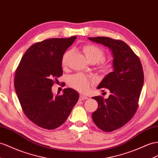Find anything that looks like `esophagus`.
Masks as SVG:
<instances>
[{"instance_id":"esophagus-1","label":"esophagus","mask_w":158,"mask_h":158,"mask_svg":"<svg viewBox=\"0 0 158 158\" xmlns=\"http://www.w3.org/2000/svg\"><path fill=\"white\" fill-rule=\"evenodd\" d=\"M88 99V97L87 95H85L83 94H81L80 95V99L81 100H85Z\"/></svg>"}]
</instances>
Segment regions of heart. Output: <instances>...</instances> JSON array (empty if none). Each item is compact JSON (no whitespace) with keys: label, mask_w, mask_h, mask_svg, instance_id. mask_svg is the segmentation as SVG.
<instances>
[{"label":"heart","mask_w":158,"mask_h":158,"mask_svg":"<svg viewBox=\"0 0 158 158\" xmlns=\"http://www.w3.org/2000/svg\"><path fill=\"white\" fill-rule=\"evenodd\" d=\"M83 52L86 59L89 63H97L101 61L105 56V52L102 48L95 44H87L83 47ZM71 55V51L64 52L62 57V64L66 66L68 60ZM101 68L103 71H107L110 67L106 63H103ZM91 81L81 74H75L69 78V84L71 87L80 91H86L89 88Z\"/></svg>","instance_id":"b5f03b06"}]
</instances>
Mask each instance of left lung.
Returning a JSON list of instances; mask_svg holds the SVG:
<instances>
[{
    "instance_id": "obj_1",
    "label": "left lung",
    "mask_w": 158,
    "mask_h": 158,
    "mask_svg": "<svg viewBox=\"0 0 158 158\" xmlns=\"http://www.w3.org/2000/svg\"><path fill=\"white\" fill-rule=\"evenodd\" d=\"M88 39L112 52L114 71L97 87L108 89L111 95L105 99L101 96L93 98L98 102V108L93 113L92 118L102 130L113 131L123 126L135 114L143 85L142 65L138 56L122 40L104 37Z\"/></svg>"
}]
</instances>
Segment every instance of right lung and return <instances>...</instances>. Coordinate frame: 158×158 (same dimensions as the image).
Wrapping results in <instances>:
<instances>
[{"label":"right lung","instance_id":"add662e5","mask_svg":"<svg viewBox=\"0 0 158 158\" xmlns=\"http://www.w3.org/2000/svg\"><path fill=\"white\" fill-rule=\"evenodd\" d=\"M77 37L35 43L24 54L15 77L16 94L24 114L38 126L54 129L67 120L79 98L71 88L53 95L54 79L63 74L62 57Z\"/></svg>","mask_w":158,"mask_h":158}]
</instances>
